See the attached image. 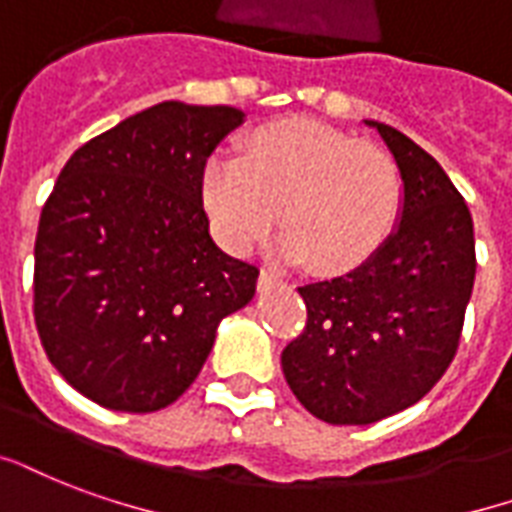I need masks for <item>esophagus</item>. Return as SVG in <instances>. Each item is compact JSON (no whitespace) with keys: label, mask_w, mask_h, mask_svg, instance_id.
<instances>
[{"label":"esophagus","mask_w":512,"mask_h":512,"mask_svg":"<svg viewBox=\"0 0 512 512\" xmlns=\"http://www.w3.org/2000/svg\"><path fill=\"white\" fill-rule=\"evenodd\" d=\"M280 286H286V280L280 278V275H275V272L261 270V275H259L261 291H270V288H280Z\"/></svg>","instance_id":"obj_1"}]
</instances>
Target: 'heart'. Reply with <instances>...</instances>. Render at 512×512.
<instances>
[{"label":"heart","instance_id":"b5f03b06","mask_svg":"<svg viewBox=\"0 0 512 512\" xmlns=\"http://www.w3.org/2000/svg\"><path fill=\"white\" fill-rule=\"evenodd\" d=\"M402 197L386 148L307 118L253 129L242 159L215 153L202 172V205L229 251H253L280 213L283 253L324 275L367 264L397 229Z\"/></svg>","mask_w":512,"mask_h":512}]
</instances>
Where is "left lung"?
I'll return each instance as SVG.
<instances>
[{
	"label": "left lung",
	"mask_w": 512,
	"mask_h": 512,
	"mask_svg": "<svg viewBox=\"0 0 512 512\" xmlns=\"http://www.w3.org/2000/svg\"><path fill=\"white\" fill-rule=\"evenodd\" d=\"M378 129L402 172V215L359 270L307 283V324L280 364L326 424H375L416 405L451 367L475 283L472 215L443 167L394 126Z\"/></svg>",
	"instance_id": "8db88e82"
}]
</instances>
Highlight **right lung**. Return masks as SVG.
I'll list each match as a JSON object with an SVG mask.
<instances>
[{
    "instance_id": "obj_1",
    "label": "right lung",
    "mask_w": 512,
    "mask_h": 512,
    "mask_svg": "<svg viewBox=\"0 0 512 512\" xmlns=\"http://www.w3.org/2000/svg\"><path fill=\"white\" fill-rule=\"evenodd\" d=\"M237 107L161 102L64 164L34 242V324L61 378L118 413H153L197 380L259 267L210 237L202 172Z\"/></svg>"
}]
</instances>
